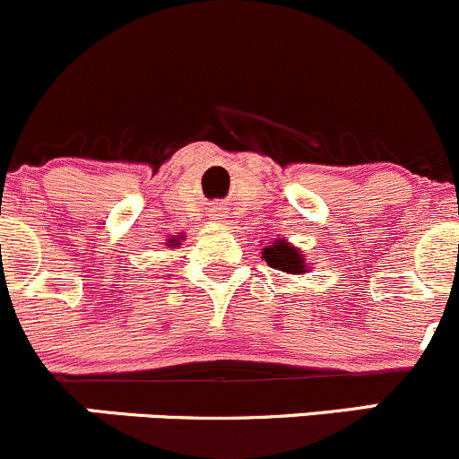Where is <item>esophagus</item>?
<instances>
[{
	"label": "esophagus",
	"mask_w": 459,
	"mask_h": 459,
	"mask_svg": "<svg viewBox=\"0 0 459 459\" xmlns=\"http://www.w3.org/2000/svg\"><path fill=\"white\" fill-rule=\"evenodd\" d=\"M212 216H214V219H219V216H221V212H219V210H214V214H212Z\"/></svg>",
	"instance_id": "1"
}]
</instances>
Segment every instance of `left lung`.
<instances>
[{
    "label": "left lung",
    "mask_w": 459,
    "mask_h": 459,
    "mask_svg": "<svg viewBox=\"0 0 459 459\" xmlns=\"http://www.w3.org/2000/svg\"><path fill=\"white\" fill-rule=\"evenodd\" d=\"M263 256L270 263V267H276V270L292 272V274H299V272L306 270V261H303V254H299V249H294L292 245L285 243H274L267 245L263 249Z\"/></svg>",
    "instance_id": "8db88e82"
}]
</instances>
